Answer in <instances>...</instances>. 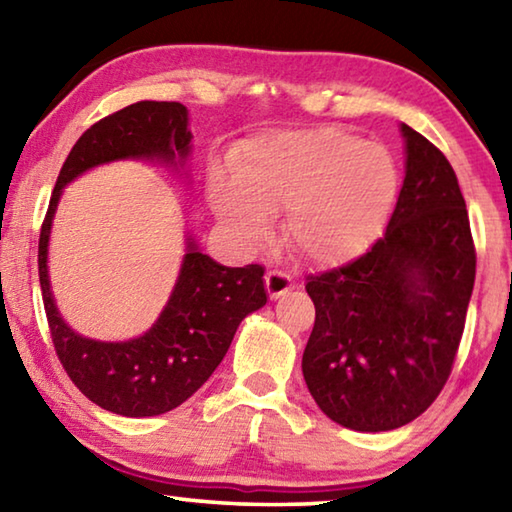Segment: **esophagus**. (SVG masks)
I'll return each mask as SVG.
<instances>
[{"label": "esophagus", "instance_id": "1", "mask_svg": "<svg viewBox=\"0 0 512 512\" xmlns=\"http://www.w3.org/2000/svg\"><path fill=\"white\" fill-rule=\"evenodd\" d=\"M293 287H296V284H293L289 273L277 271V268H273V271L266 273V291L273 300L284 296V293H289Z\"/></svg>", "mask_w": 512, "mask_h": 512}]
</instances>
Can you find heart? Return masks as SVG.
I'll return each mask as SVG.
<instances>
[{
	"label": "heart",
	"instance_id": "b5f03b06",
	"mask_svg": "<svg viewBox=\"0 0 512 512\" xmlns=\"http://www.w3.org/2000/svg\"><path fill=\"white\" fill-rule=\"evenodd\" d=\"M232 178H216L212 207L246 244L262 241L284 207V235L311 264L359 255L391 219L400 171L391 153L339 128L268 131L239 146Z\"/></svg>",
	"mask_w": 512,
	"mask_h": 512
}]
</instances>
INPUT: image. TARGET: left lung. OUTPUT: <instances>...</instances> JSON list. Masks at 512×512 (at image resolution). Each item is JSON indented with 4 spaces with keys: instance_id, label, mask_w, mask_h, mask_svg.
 Listing matches in <instances>:
<instances>
[{
    "instance_id": "obj_1",
    "label": "left lung",
    "mask_w": 512,
    "mask_h": 512,
    "mask_svg": "<svg viewBox=\"0 0 512 512\" xmlns=\"http://www.w3.org/2000/svg\"><path fill=\"white\" fill-rule=\"evenodd\" d=\"M406 176L384 237L309 275L316 320L302 375L329 420L391 431L429 409L461 343L476 250L465 198L438 146L402 124Z\"/></svg>"
}]
</instances>
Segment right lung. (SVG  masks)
<instances>
[{
  "label": "right lung",
  "mask_w": 512,
  "mask_h": 512,
  "mask_svg": "<svg viewBox=\"0 0 512 512\" xmlns=\"http://www.w3.org/2000/svg\"><path fill=\"white\" fill-rule=\"evenodd\" d=\"M189 142L187 108L178 101H137L103 117L69 151L40 228L38 273L58 361L88 400L126 418L176 409L210 379L241 320L266 305L264 266H221L189 241L176 289L158 323L140 339L101 343L74 334L51 298V219L63 187L83 171L121 158L185 162L192 149Z\"/></svg>",
  "instance_id": "add662e5"
}]
</instances>
